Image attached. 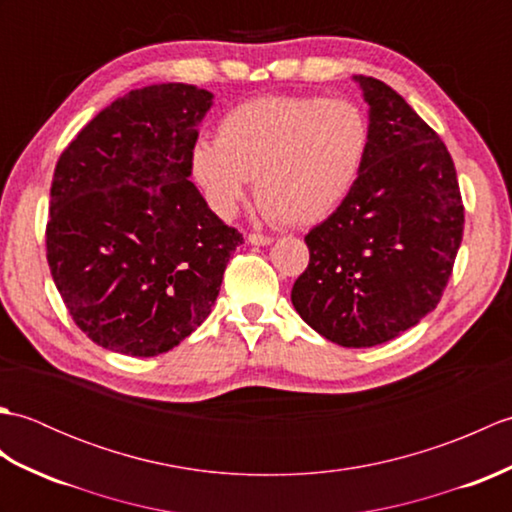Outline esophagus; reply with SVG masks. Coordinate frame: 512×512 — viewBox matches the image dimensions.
Listing matches in <instances>:
<instances>
[{"instance_id":"1","label":"esophagus","mask_w":512,"mask_h":512,"mask_svg":"<svg viewBox=\"0 0 512 512\" xmlns=\"http://www.w3.org/2000/svg\"><path fill=\"white\" fill-rule=\"evenodd\" d=\"M248 244H253V246H268V244H273V237L259 235V233H250V235H248Z\"/></svg>"}]
</instances>
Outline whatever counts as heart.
Listing matches in <instances>:
<instances>
[{"label": "heart", "mask_w": 512, "mask_h": 512, "mask_svg": "<svg viewBox=\"0 0 512 512\" xmlns=\"http://www.w3.org/2000/svg\"><path fill=\"white\" fill-rule=\"evenodd\" d=\"M369 121L350 99L273 94L224 114L217 140H198L191 173L211 211L231 220L248 180L268 220L314 226L339 209L361 176Z\"/></svg>", "instance_id": "heart-1"}]
</instances>
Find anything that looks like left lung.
<instances>
[{"instance_id": "obj_1", "label": "left lung", "mask_w": 512, "mask_h": 512, "mask_svg": "<svg viewBox=\"0 0 512 512\" xmlns=\"http://www.w3.org/2000/svg\"><path fill=\"white\" fill-rule=\"evenodd\" d=\"M354 81L369 107L367 160L339 209L306 235L310 264L290 299L328 341L374 347L436 310L464 206L440 136L387 83Z\"/></svg>"}]
</instances>
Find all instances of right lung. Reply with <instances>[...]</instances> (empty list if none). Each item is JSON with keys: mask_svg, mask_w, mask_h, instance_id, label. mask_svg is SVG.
I'll list each match as a JSON object with an SVG mask.
<instances>
[{"mask_svg": "<svg viewBox=\"0 0 512 512\" xmlns=\"http://www.w3.org/2000/svg\"><path fill=\"white\" fill-rule=\"evenodd\" d=\"M213 94L132 90L65 147L50 189V273L74 323L118 354L158 356L204 323L244 244L191 178Z\"/></svg>", "mask_w": 512, "mask_h": 512, "instance_id": "add662e5", "label": "right lung"}]
</instances>
